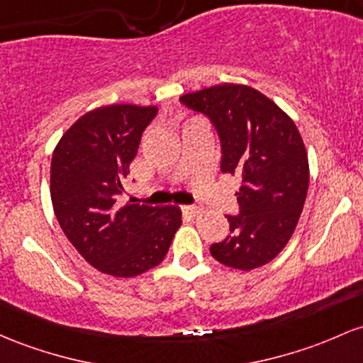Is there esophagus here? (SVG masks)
<instances>
[{
    "label": "esophagus",
    "instance_id": "34e87169",
    "mask_svg": "<svg viewBox=\"0 0 363 363\" xmlns=\"http://www.w3.org/2000/svg\"><path fill=\"white\" fill-rule=\"evenodd\" d=\"M181 208H182V212L191 215V217H194V215L200 213V208H198V206H194V205H184V206H181Z\"/></svg>",
    "mask_w": 363,
    "mask_h": 363
}]
</instances>
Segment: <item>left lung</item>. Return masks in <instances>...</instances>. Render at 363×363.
<instances>
[{
    "label": "left lung",
    "instance_id": "left-lung-1",
    "mask_svg": "<svg viewBox=\"0 0 363 363\" xmlns=\"http://www.w3.org/2000/svg\"><path fill=\"white\" fill-rule=\"evenodd\" d=\"M206 115L220 139V170L238 175L240 213L213 242L217 262L240 270L269 264L291 240L308 191V157L296 125L272 99L242 84H218L181 96Z\"/></svg>",
    "mask_w": 363,
    "mask_h": 363
}]
</instances>
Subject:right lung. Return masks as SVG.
Returning a JSON list of instances; mask_svg holds the SVG:
<instances>
[{
	"mask_svg": "<svg viewBox=\"0 0 363 363\" xmlns=\"http://www.w3.org/2000/svg\"><path fill=\"white\" fill-rule=\"evenodd\" d=\"M157 111L138 105L87 111L51 158V203L60 227L87 264L113 277L139 276L160 264L182 222L174 205H117Z\"/></svg>",
	"mask_w": 363,
	"mask_h": 363,
	"instance_id": "add662e5",
	"label": "right lung"
}]
</instances>
